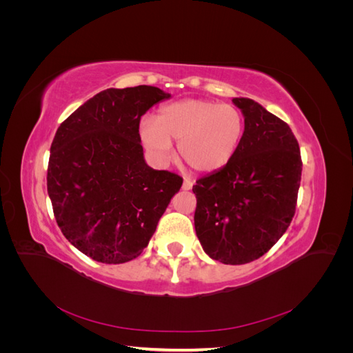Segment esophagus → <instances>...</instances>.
Masks as SVG:
<instances>
[{
    "label": "esophagus",
    "instance_id": "34e87169",
    "mask_svg": "<svg viewBox=\"0 0 353 353\" xmlns=\"http://www.w3.org/2000/svg\"><path fill=\"white\" fill-rule=\"evenodd\" d=\"M183 188L184 190H191V188H193V181H191L190 178H185L184 183H183Z\"/></svg>",
    "mask_w": 353,
    "mask_h": 353
}]
</instances>
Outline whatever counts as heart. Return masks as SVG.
Returning a JSON list of instances; mask_svg holds the SVG:
<instances>
[{
  "label": "heart",
  "instance_id": "heart-1",
  "mask_svg": "<svg viewBox=\"0 0 353 353\" xmlns=\"http://www.w3.org/2000/svg\"><path fill=\"white\" fill-rule=\"evenodd\" d=\"M244 134L236 105L210 100H183L163 105L157 119L141 117L138 135L157 162L172 156V141L184 162L197 172H215L231 162Z\"/></svg>",
  "mask_w": 353,
  "mask_h": 353
}]
</instances>
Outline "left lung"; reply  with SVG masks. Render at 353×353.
I'll return each instance as SVG.
<instances>
[{"label": "left lung", "instance_id": "obj_1", "mask_svg": "<svg viewBox=\"0 0 353 353\" xmlns=\"http://www.w3.org/2000/svg\"><path fill=\"white\" fill-rule=\"evenodd\" d=\"M244 134L231 162L196 181L194 227L203 250L225 265L259 259L296 212L301 148L280 117L250 99H234Z\"/></svg>", "mask_w": 353, "mask_h": 353}]
</instances>
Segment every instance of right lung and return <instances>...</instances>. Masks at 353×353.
I'll return each mask as SVG.
<instances>
[{
  "label": "right lung",
  "mask_w": 353,
  "mask_h": 353,
  "mask_svg": "<svg viewBox=\"0 0 353 353\" xmlns=\"http://www.w3.org/2000/svg\"><path fill=\"white\" fill-rule=\"evenodd\" d=\"M170 94L109 88L61 122L50 148L47 190L70 244L91 259L125 263L147 248L183 178L145 163L141 116Z\"/></svg>",
  "instance_id": "obj_1"
}]
</instances>
